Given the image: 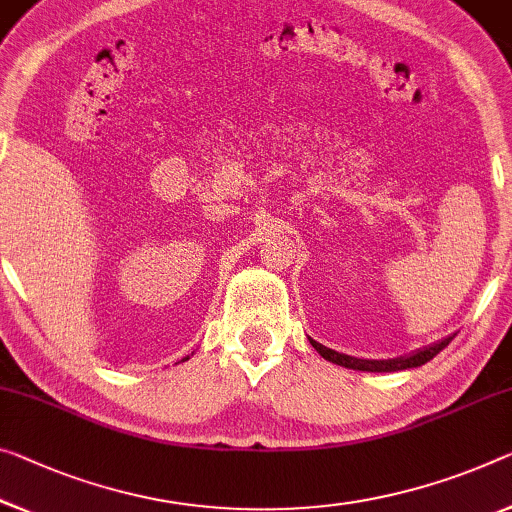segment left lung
Returning a JSON list of instances; mask_svg holds the SVG:
<instances>
[{"mask_svg": "<svg viewBox=\"0 0 512 512\" xmlns=\"http://www.w3.org/2000/svg\"><path fill=\"white\" fill-rule=\"evenodd\" d=\"M453 336H446V338H442V341L428 345V348H421V350L412 352V355L398 357V359H357V357H350V355H341V352H336V350H329L322 343L313 341V338H309V341H311L313 348L318 350V355L322 359L332 361V364H338V366H343V368H352V371L396 373V371H407V368H419L423 364H428L432 357L439 355V352H442L446 345L453 341Z\"/></svg>", "mask_w": 512, "mask_h": 512, "instance_id": "8db88e82", "label": "left lung"}]
</instances>
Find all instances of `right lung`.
<instances>
[{"instance_id":"1","label":"right lung","mask_w":512,"mask_h":512,"mask_svg":"<svg viewBox=\"0 0 512 512\" xmlns=\"http://www.w3.org/2000/svg\"><path fill=\"white\" fill-rule=\"evenodd\" d=\"M185 359H187V357H185Z\"/></svg>"}]
</instances>
